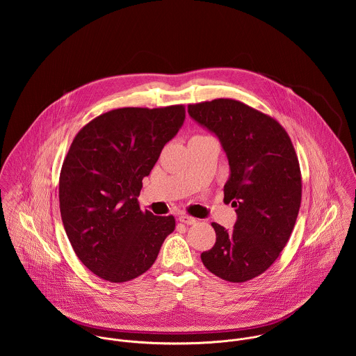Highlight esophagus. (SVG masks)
<instances>
[{"label": "esophagus", "mask_w": 356, "mask_h": 356, "mask_svg": "<svg viewBox=\"0 0 356 356\" xmlns=\"http://www.w3.org/2000/svg\"><path fill=\"white\" fill-rule=\"evenodd\" d=\"M178 220L182 222V223H185V225H195V223L197 222L193 216H189V215H181V216L178 218Z\"/></svg>", "instance_id": "esophagus-1"}]
</instances>
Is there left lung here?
<instances>
[{
	"mask_svg": "<svg viewBox=\"0 0 356 356\" xmlns=\"http://www.w3.org/2000/svg\"><path fill=\"white\" fill-rule=\"evenodd\" d=\"M189 115L215 133L229 159L225 202L236 207L233 230L212 223L215 245L203 264L229 282L264 273L285 248L302 203V172L286 130L271 116L232 99L189 104Z\"/></svg>",
	"mask_w": 356,
	"mask_h": 356,
	"instance_id": "1",
	"label": "left lung"
}]
</instances>
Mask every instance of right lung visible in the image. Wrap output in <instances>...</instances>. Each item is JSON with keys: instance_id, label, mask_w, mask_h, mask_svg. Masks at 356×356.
<instances>
[{"instance_id": "add662e5", "label": "right lung", "mask_w": 356, "mask_h": 356, "mask_svg": "<svg viewBox=\"0 0 356 356\" xmlns=\"http://www.w3.org/2000/svg\"><path fill=\"white\" fill-rule=\"evenodd\" d=\"M185 120V106L118 108L85 124L63 161L61 220L79 260L109 282L151 268L175 218L141 211L138 195L164 145Z\"/></svg>"}]
</instances>
